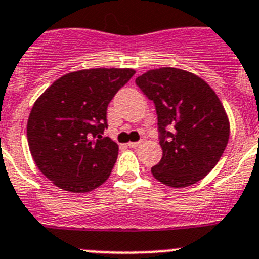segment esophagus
<instances>
[{
	"label": "esophagus",
	"instance_id": "34e87169",
	"mask_svg": "<svg viewBox=\"0 0 259 259\" xmlns=\"http://www.w3.org/2000/svg\"><path fill=\"white\" fill-rule=\"evenodd\" d=\"M141 144V141H136V143H134V141H130V143H128V146H130V148H137V146L140 145Z\"/></svg>",
	"mask_w": 259,
	"mask_h": 259
}]
</instances>
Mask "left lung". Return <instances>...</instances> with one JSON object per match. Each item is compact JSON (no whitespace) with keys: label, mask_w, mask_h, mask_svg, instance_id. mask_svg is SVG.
I'll list each match as a JSON object with an SVG mask.
<instances>
[{"label":"left lung","mask_w":259,"mask_h":259,"mask_svg":"<svg viewBox=\"0 0 259 259\" xmlns=\"http://www.w3.org/2000/svg\"><path fill=\"white\" fill-rule=\"evenodd\" d=\"M136 84L154 102L158 116L163 154L153 176L172 188L200 182L230 139V120L217 93L197 75L174 67L146 71Z\"/></svg>","instance_id":"obj_1"}]
</instances>
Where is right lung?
Here are the masks:
<instances>
[{
    "label": "right lung",
    "instance_id": "obj_1",
    "mask_svg": "<svg viewBox=\"0 0 259 259\" xmlns=\"http://www.w3.org/2000/svg\"><path fill=\"white\" fill-rule=\"evenodd\" d=\"M134 75L132 68L75 71L36 100L27 140L36 166L53 184L85 193L106 182L119 150L110 137H102L107 105Z\"/></svg>",
    "mask_w": 259,
    "mask_h": 259
}]
</instances>
